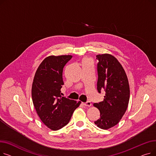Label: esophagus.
Masks as SVG:
<instances>
[{
	"label": "esophagus",
	"mask_w": 156,
	"mask_h": 156,
	"mask_svg": "<svg viewBox=\"0 0 156 156\" xmlns=\"http://www.w3.org/2000/svg\"><path fill=\"white\" fill-rule=\"evenodd\" d=\"M83 104L85 106H88V107H90L91 105H92L91 102H90V101H87V102H85V103H83Z\"/></svg>",
	"instance_id": "obj_1"
}]
</instances>
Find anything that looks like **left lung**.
<instances>
[{"mask_svg": "<svg viewBox=\"0 0 156 156\" xmlns=\"http://www.w3.org/2000/svg\"><path fill=\"white\" fill-rule=\"evenodd\" d=\"M97 90L105 92L104 100L94 105L100 111V118L94 123L108 129L119 122L125 114L129 100V86L126 74L115 57L103 54L97 55Z\"/></svg>", "mask_w": 156, "mask_h": 156, "instance_id": "1", "label": "left lung"}]
</instances>
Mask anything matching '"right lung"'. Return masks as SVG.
<instances>
[{
    "mask_svg": "<svg viewBox=\"0 0 156 156\" xmlns=\"http://www.w3.org/2000/svg\"><path fill=\"white\" fill-rule=\"evenodd\" d=\"M72 57L63 55L46 57L39 65L32 83L31 96L35 110L41 121L52 130H58L66 125L81 104L61 95L64 85L63 68Z\"/></svg>",
    "mask_w": 156,
    "mask_h": 156,
    "instance_id": "1",
    "label": "right lung"
}]
</instances>
